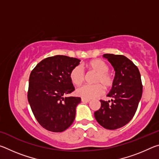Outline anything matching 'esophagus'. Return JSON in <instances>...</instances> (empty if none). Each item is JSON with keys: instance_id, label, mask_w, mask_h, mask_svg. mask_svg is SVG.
Segmentation results:
<instances>
[{"instance_id": "obj_1", "label": "esophagus", "mask_w": 159, "mask_h": 159, "mask_svg": "<svg viewBox=\"0 0 159 159\" xmlns=\"http://www.w3.org/2000/svg\"><path fill=\"white\" fill-rule=\"evenodd\" d=\"M81 101L83 102H89L90 100V99H84V98H81Z\"/></svg>"}]
</instances>
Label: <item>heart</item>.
<instances>
[{
    "label": "heart",
    "mask_w": 159,
    "mask_h": 159,
    "mask_svg": "<svg viewBox=\"0 0 159 159\" xmlns=\"http://www.w3.org/2000/svg\"><path fill=\"white\" fill-rule=\"evenodd\" d=\"M86 67L97 75L94 79V83L97 84L84 85L78 88L76 93L78 96L86 99L98 98L104 93V88L109 89L114 85V78L109 73V66L101 60H93L86 64ZM70 79L75 85L79 86L84 82L85 74L81 66H74L70 71Z\"/></svg>",
    "instance_id": "1"
}]
</instances>
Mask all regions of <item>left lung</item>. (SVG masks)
Segmentation results:
<instances>
[{"instance_id": "left-lung-1", "label": "left lung", "mask_w": 159, "mask_h": 159, "mask_svg": "<svg viewBox=\"0 0 159 159\" xmlns=\"http://www.w3.org/2000/svg\"><path fill=\"white\" fill-rule=\"evenodd\" d=\"M115 70L114 82L107 97L100 100L101 107L95 112L97 121L108 130H116L130 121L138 109L142 95L141 76L137 66L125 56L104 54Z\"/></svg>"}]
</instances>
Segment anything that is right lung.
<instances>
[{
    "instance_id": "right-lung-1",
    "label": "right lung",
    "mask_w": 159,
    "mask_h": 159,
    "mask_svg": "<svg viewBox=\"0 0 159 159\" xmlns=\"http://www.w3.org/2000/svg\"><path fill=\"white\" fill-rule=\"evenodd\" d=\"M80 61L77 58L55 55L40 61L31 72L29 103L38 122L48 130L60 133L74 122L81 99L64 96L75 90L69 74Z\"/></svg>"
}]
</instances>
